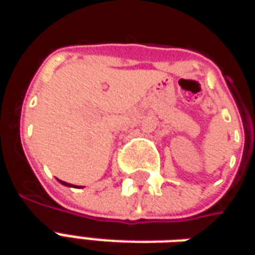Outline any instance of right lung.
<instances>
[{
	"instance_id": "right-lung-1",
	"label": "right lung",
	"mask_w": 255,
	"mask_h": 255,
	"mask_svg": "<svg viewBox=\"0 0 255 255\" xmlns=\"http://www.w3.org/2000/svg\"><path fill=\"white\" fill-rule=\"evenodd\" d=\"M60 183H61V184H64V186H67V187H72V186H73V184H71V183L63 182V180H60Z\"/></svg>"
}]
</instances>
